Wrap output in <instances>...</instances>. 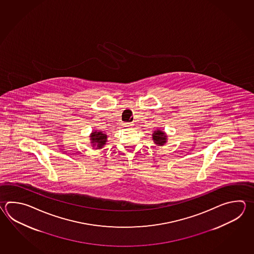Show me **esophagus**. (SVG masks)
Instances as JSON below:
<instances>
[{
	"label": "esophagus",
	"mask_w": 254,
	"mask_h": 254,
	"mask_svg": "<svg viewBox=\"0 0 254 254\" xmlns=\"http://www.w3.org/2000/svg\"><path fill=\"white\" fill-rule=\"evenodd\" d=\"M131 126H133V123H131V122H129V123H126V124H125V127H131Z\"/></svg>",
	"instance_id": "34e87169"
}]
</instances>
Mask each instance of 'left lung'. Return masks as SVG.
<instances>
[{
    "label": "left lung",
    "mask_w": 254,
    "mask_h": 254,
    "mask_svg": "<svg viewBox=\"0 0 254 254\" xmlns=\"http://www.w3.org/2000/svg\"><path fill=\"white\" fill-rule=\"evenodd\" d=\"M152 135H153V140L155 145H164L167 141V136L164 131H161L159 129L155 130Z\"/></svg>",
    "instance_id": "obj_1"
}]
</instances>
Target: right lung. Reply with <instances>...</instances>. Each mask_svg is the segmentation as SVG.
Listing matches in <instances>:
<instances>
[{
	"mask_svg": "<svg viewBox=\"0 0 254 254\" xmlns=\"http://www.w3.org/2000/svg\"><path fill=\"white\" fill-rule=\"evenodd\" d=\"M107 135L102 132H99L98 130L94 131L90 135V141L92 143V146H95L96 149L102 148L107 143Z\"/></svg>",
	"mask_w": 254,
	"mask_h": 254,
	"instance_id": "right-lung-1",
	"label": "right lung"
}]
</instances>
